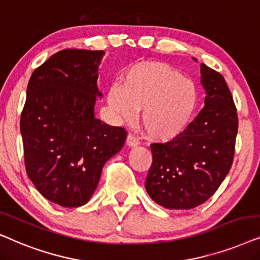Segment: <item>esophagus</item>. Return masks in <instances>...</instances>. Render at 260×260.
<instances>
[{
  "label": "esophagus",
  "mask_w": 260,
  "mask_h": 260,
  "mask_svg": "<svg viewBox=\"0 0 260 260\" xmlns=\"http://www.w3.org/2000/svg\"><path fill=\"white\" fill-rule=\"evenodd\" d=\"M126 144L129 147H136V146H138V145H139V140H138L137 138L133 136V134H128L127 139H126Z\"/></svg>",
  "instance_id": "34e87169"
}]
</instances>
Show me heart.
I'll use <instances>...</instances> for the list:
<instances>
[{
	"label": "heart",
	"instance_id": "1",
	"mask_svg": "<svg viewBox=\"0 0 260 260\" xmlns=\"http://www.w3.org/2000/svg\"><path fill=\"white\" fill-rule=\"evenodd\" d=\"M107 100L121 121L132 120L136 109H140L145 136L165 143L178 138L191 122L199 90L170 65L145 61L128 69L121 85L109 89Z\"/></svg>",
	"mask_w": 260,
	"mask_h": 260
}]
</instances>
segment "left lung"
Segmentation results:
<instances>
[{"label":"left lung","mask_w":260,"mask_h":260,"mask_svg":"<svg viewBox=\"0 0 260 260\" xmlns=\"http://www.w3.org/2000/svg\"><path fill=\"white\" fill-rule=\"evenodd\" d=\"M193 60H196L193 58ZM205 107L181 136L151 145L145 182L152 200L168 209H191L216 191L234 158L238 114L222 75L201 64Z\"/></svg>","instance_id":"obj_1"}]
</instances>
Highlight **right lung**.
Here are the masks:
<instances>
[{
    "instance_id": "right-lung-1",
    "label": "right lung",
    "mask_w": 260,
    "mask_h": 260,
    "mask_svg": "<svg viewBox=\"0 0 260 260\" xmlns=\"http://www.w3.org/2000/svg\"><path fill=\"white\" fill-rule=\"evenodd\" d=\"M103 51L68 48L37 68L27 85L20 131L26 171L45 199L61 207L85 205L103 165L127 132L95 117Z\"/></svg>"
}]
</instances>
